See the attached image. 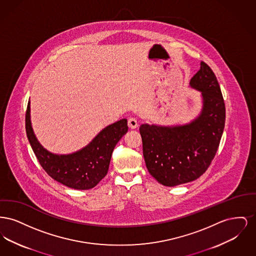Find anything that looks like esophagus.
I'll return each instance as SVG.
<instances>
[{"instance_id": "34e87169", "label": "esophagus", "mask_w": 256, "mask_h": 256, "mask_svg": "<svg viewBox=\"0 0 256 256\" xmlns=\"http://www.w3.org/2000/svg\"><path fill=\"white\" fill-rule=\"evenodd\" d=\"M128 126L130 128H136L137 126H138V122H137V120L134 118V117H130L128 119Z\"/></svg>"}]
</instances>
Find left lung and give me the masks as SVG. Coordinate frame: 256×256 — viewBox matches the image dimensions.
<instances>
[{
  "instance_id": "1",
  "label": "left lung",
  "mask_w": 256,
  "mask_h": 256,
  "mask_svg": "<svg viewBox=\"0 0 256 256\" xmlns=\"http://www.w3.org/2000/svg\"><path fill=\"white\" fill-rule=\"evenodd\" d=\"M190 86L202 97V110L196 119L180 126L143 124L139 128L146 169L169 187L193 182L206 172L224 132V102L217 78L206 62H200Z\"/></svg>"
}]
</instances>
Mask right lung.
I'll use <instances>...</instances> for the list:
<instances>
[{
	"instance_id": "add662e5",
	"label": "right lung",
	"mask_w": 256,
	"mask_h": 256,
	"mask_svg": "<svg viewBox=\"0 0 256 256\" xmlns=\"http://www.w3.org/2000/svg\"><path fill=\"white\" fill-rule=\"evenodd\" d=\"M128 128L126 119H122L104 128L82 150L70 154H56L37 140L30 122V102L26 112V136L40 165L52 178L76 190L91 189L106 176L113 150Z\"/></svg>"
}]
</instances>
